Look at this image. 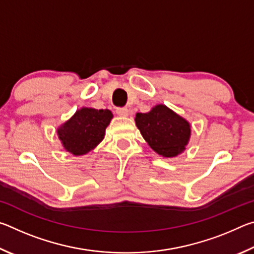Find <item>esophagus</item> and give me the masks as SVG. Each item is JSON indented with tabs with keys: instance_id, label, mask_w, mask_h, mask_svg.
I'll return each mask as SVG.
<instances>
[{
	"instance_id": "obj_1",
	"label": "esophagus",
	"mask_w": 254,
	"mask_h": 254,
	"mask_svg": "<svg viewBox=\"0 0 254 254\" xmlns=\"http://www.w3.org/2000/svg\"><path fill=\"white\" fill-rule=\"evenodd\" d=\"M117 113L119 117L126 118L128 115V110L127 109V107H119V109H117Z\"/></svg>"
}]
</instances>
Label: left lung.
Here are the masks:
<instances>
[{
	"mask_svg": "<svg viewBox=\"0 0 254 254\" xmlns=\"http://www.w3.org/2000/svg\"><path fill=\"white\" fill-rule=\"evenodd\" d=\"M135 126L145 142L163 158H174L186 150L191 126L168 106L158 104L148 113H136Z\"/></svg>",
	"mask_w": 254,
	"mask_h": 254,
	"instance_id": "1",
	"label": "left lung"
}]
</instances>
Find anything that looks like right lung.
<instances>
[{
  "mask_svg": "<svg viewBox=\"0 0 254 254\" xmlns=\"http://www.w3.org/2000/svg\"><path fill=\"white\" fill-rule=\"evenodd\" d=\"M113 114L110 110L81 107L57 128L64 149L74 156H84L96 148L105 136Z\"/></svg>",
  "mask_w": 254,
  "mask_h": 254,
  "instance_id": "add662e5",
  "label": "right lung"
}]
</instances>
